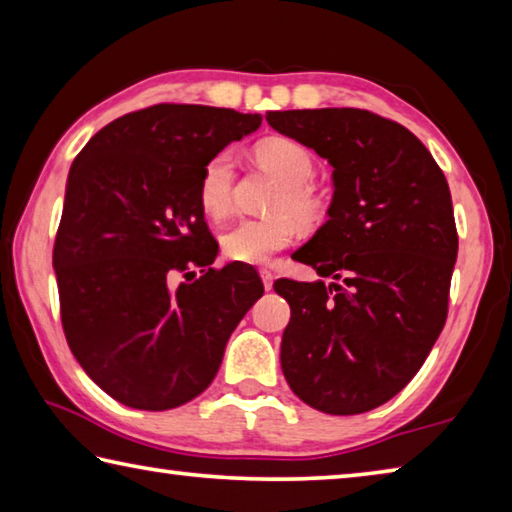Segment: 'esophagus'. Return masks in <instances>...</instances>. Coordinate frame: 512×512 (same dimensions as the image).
I'll use <instances>...</instances> for the list:
<instances>
[{"label": "esophagus", "mask_w": 512, "mask_h": 512, "mask_svg": "<svg viewBox=\"0 0 512 512\" xmlns=\"http://www.w3.org/2000/svg\"><path fill=\"white\" fill-rule=\"evenodd\" d=\"M259 275H262L264 289H266V291H271V289H273V280H275V277H273V273H271V271H268V268H262V271H259Z\"/></svg>", "instance_id": "esophagus-1"}]
</instances>
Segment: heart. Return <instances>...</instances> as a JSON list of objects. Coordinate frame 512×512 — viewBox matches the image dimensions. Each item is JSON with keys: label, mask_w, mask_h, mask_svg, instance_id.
I'll list each match as a JSON object with an SVG mask.
<instances>
[{"label": "heart", "mask_w": 512, "mask_h": 512, "mask_svg": "<svg viewBox=\"0 0 512 512\" xmlns=\"http://www.w3.org/2000/svg\"><path fill=\"white\" fill-rule=\"evenodd\" d=\"M255 158L264 169L275 173L284 183L273 210L282 216L273 219H244L223 232V253L232 262L262 264L277 250L287 248L296 239V222L309 225L318 219L320 203L307 185L314 178V155L305 144L284 135L264 137L255 146ZM232 180H235V164L230 153H216L205 162L198 178V203L212 219H221L230 210ZM294 218L291 220L288 214Z\"/></svg>", "instance_id": "b5f03b06"}]
</instances>
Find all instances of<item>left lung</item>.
<instances>
[{"instance_id": "8db88e82", "label": "left lung", "mask_w": 512, "mask_h": 512, "mask_svg": "<svg viewBox=\"0 0 512 512\" xmlns=\"http://www.w3.org/2000/svg\"><path fill=\"white\" fill-rule=\"evenodd\" d=\"M268 126L332 164L329 219L291 257L332 284L277 280L280 363L302 402L377 409L409 384L447 318L458 253L445 173L404 126L359 108L275 110Z\"/></svg>"}]
</instances>
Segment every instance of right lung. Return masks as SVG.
Masks as SVG:
<instances>
[{
	"instance_id": "obj_1",
	"label": "right lung",
	"mask_w": 512,
	"mask_h": 512,
	"mask_svg": "<svg viewBox=\"0 0 512 512\" xmlns=\"http://www.w3.org/2000/svg\"><path fill=\"white\" fill-rule=\"evenodd\" d=\"M259 124L230 108L160 103L110 121L72 162L54 246L65 339L94 384L131 409L201 395L262 298L253 268H212L219 244L198 203L205 162Z\"/></svg>"
}]
</instances>
